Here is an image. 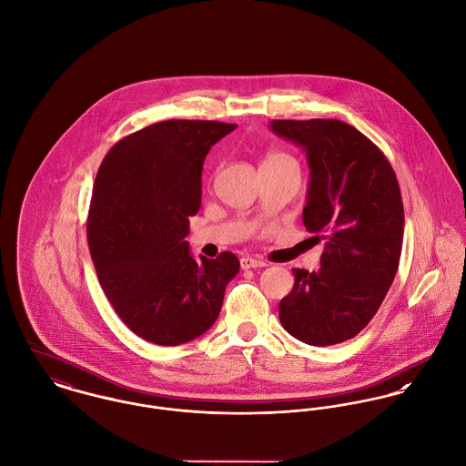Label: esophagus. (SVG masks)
I'll use <instances>...</instances> for the list:
<instances>
[{
	"mask_svg": "<svg viewBox=\"0 0 466 466\" xmlns=\"http://www.w3.org/2000/svg\"><path fill=\"white\" fill-rule=\"evenodd\" d=\"M264 266H268V264H266L264 260H258V258H241V268H243V269H252V268H264Z\"/></svg>",
	"mask_w": 466,
	"mask_h": 466,
	"instance_id": "1",
	"label": "esophagus"
}]
</instances>
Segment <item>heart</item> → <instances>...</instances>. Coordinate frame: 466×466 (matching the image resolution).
Masks as SVG:
<instances>
[{"label": "heart", "mask_w": 466, "mask_h": 466, "mask_svg": "<svg viewBox=\"0 0 466 466\" xmlns=\"http://www.w3.org/2000/svg\"><path fill=\"white\" fill-rule=\"evenodd\" d=\"M280 157L288 156H284V154H271V156L268 157V158H280ZM268 158H266V160H268Z\"/></svg>", "instance_id": "1"}]
</instances>
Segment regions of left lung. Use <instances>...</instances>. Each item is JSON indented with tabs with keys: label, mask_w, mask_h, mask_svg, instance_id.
<instances>
[{
	"label": "left lung",
	"mask_w": 466,
	"mask_h": 466,
	"mask_svg": "<svg viewBox=\"0 0 466 466\" xmlns=\"http://www.w3.org/2000/svg\"><path fill=\"white\" fill-rule=\"evenodd\" d=\"M269 127L304 148L310 180L302 221L327 241L318 271L293 269L280 323L312 347L343 343L370 323L399 269L404 206L395 171L345 121L273 119Z\"/></svg>",
	"instance_id": "left-lung-1"
}]
</instances>
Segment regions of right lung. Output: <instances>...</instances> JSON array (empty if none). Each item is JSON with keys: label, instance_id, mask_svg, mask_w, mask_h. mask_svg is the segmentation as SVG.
I'll list each match as a JSON object with an SVG mask.
<instances>
[{"label": "right lung", "instance_id": "obj_1", "mask_svg": "<svg viewBox=\"0 0 466 466\" xmlns=\"http://www.w3.org/2000/svg\"><path fill=\"white\" fill-rule=\"evenodd\" d=\"M238 125L169 119L117 141L98 169L87 241L104 293L139 338L175 347L208 332L239 258L191 256L189 216L202 204L212 145Z\"/></svg>", "mask_w": 466, "mask_h": 466}]
</instances>
